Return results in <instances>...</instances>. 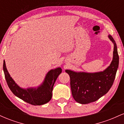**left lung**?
I'll use <instances>...</instances> for the list:
<instances>
[{
    "instance_id": "1",
    "label": "left lung",
    "mask_w": 124,
    "mask_h": 124,
    "mask_svg": "<svg viewBox=\"0 0 124 124\" xmlns=\"http://www.w3.org/2000/svg\"><path fill=\"white\" fill-rule=\"evenodd\" d=\"M108 38L114 44L113 58L109 66L103 72L87 73L65 70L70 79L72 96L78 103L85 104L96 101L105 95L113 85L119 65L117 46L114 38Z\"/></svg>"
}]
</instances>
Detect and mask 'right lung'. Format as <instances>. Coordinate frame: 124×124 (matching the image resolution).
I'll return each mask as SVG.
<instances>
[{"label": "right lung", "instance_id": "obj_1", "mask_svg": "<svg viewBox=\"0 0 124 124\" xmlns=\"http://www.w3.org/2000/svg\"><path fill=\"white\" fill-rule=\"evenodd\" d=\"M3 71L8 87L16 96L30 104L40 106L51 100L54 85L58 76L62 72V69L57 68L51 69L46 75L44 82L40 86L38 87L27 89H23L16 83L7 70L5 61H3Z\"/></svg>", "mask_w": 124, "mask_h": 124}]
</instances>
